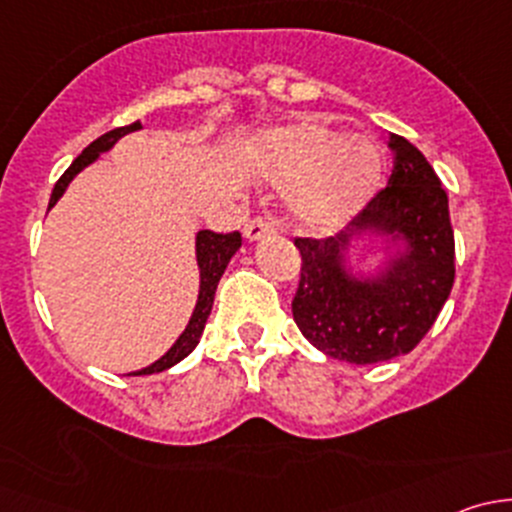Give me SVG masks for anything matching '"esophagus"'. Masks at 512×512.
<instances>
[{
  "label": "esophagus",
  "instance_id": "esophagus-1",
  "mask_svg": "<svg viewBox=\"0 0 512 512\" xmlns=\"http://www.w3.org/2000/svg\"><path fill=\"white\" fill-rule=\"evenodd\" d=\"M277 225L272 223L270 218H252L250 223L245 225V237L247 240H262L267 235H275Z\"/></svg>",
  "mask_w": 512,
  "mask_h": 512
}]
</instances>
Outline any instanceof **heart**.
I'll return each instance as SVG.
<instances>
[{
  "mask_svg": "<svg viewBox=\"0 0 512 512\" xmlns=\"http://www.w3.org/2000/svg\"><path fill=\"white\" fill-rule=\"evenodd\" d=\"M255 156L277 180L292 183L289 210L309 230L347 223L374 198L384 178V158L371 138L342 136L312 121L262 133Z\"/></svg>",
  "mask_w": 512,
  "mask_h": 512,
  "instance_id": "1",
  "label": "heart"
}]
</instances>
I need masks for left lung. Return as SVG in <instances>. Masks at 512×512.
Wrapping results in <instances>:
<instances>
[{"label": "left lung", "mask_w": 512, "mask_h": 512, "mask_svg": "<svg viewBox=\"0 0 512 512\" xmlns=\"http://www.w3.org/2000/svg\"><path fill=\"white\" fill-rule=\"evenodd\" d=\"M389 185L339 235L297 237L302 272L292 314L309 344L332 359L376 364L426 337L456 277L448 195L423 153L391 133ZM381 236L390 257L376 276L348 265L354 241Z\"/></svg>", "instance_id": "1"}]
</instances>
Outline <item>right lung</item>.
I'll list each match as a JSON object with an SVG mask.
<instances>
[{
	"instance_id": "add662e5",
	"label": "right lung",
	"mask_w": 512,
	"mask_h": 512,
	"mask_svg": "<svg viewBox=\"0 0 512 512\" xmlns=\"http://www.w3.org/2000/svg\"><path fill=\"white\" fill-rule=\"evenodd\" d=\"M141 128H143L141 121L131 123V126L113 128V131L103 133L101 138H96L91 146H86L84 153H81V156L76 158L69 168H66V173L61 175L59 180H56L54 190H51L49 208H54V205L59 203V198L64 195V190L69 188L71 180H74L76 175L86 168V165L94 163L101 153L111 151V148L116 146L123 136H128V133H133V131H141ZM240 245H242L240 232H227V235H220V232H213V230H200L198 235H195V257H198V270H200V292H198V302H195V309H193V317H190L188 327L183 329V334L175 339V344L168 349V352L160 356L158 361H153L151 366H146V369L133 371V376L158 374V371L170 369V366H175L178 361H183L185 356L198 347L200 337H203L205 322H208V317H210V309H213L215 289H218V282H220V277H223L227 262H230L232 255L240 250Z\"/></svg>"
}]
</instances>
